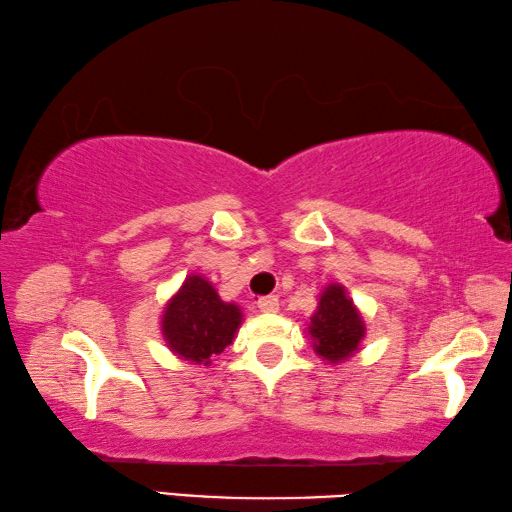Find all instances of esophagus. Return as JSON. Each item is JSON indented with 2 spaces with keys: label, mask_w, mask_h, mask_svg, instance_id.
Masks as SVG:
<instances>
[{
  "label": "esophagus",
  "mask_w": 512,
  "mask_h": 512,
  "mask_svg": "<svg viewBox=\"0 0 512 512\" xmlns=\"http://www.w3.org/2000/svg\"><path fill=\"white\" fill-rule=\"evenodd\" d=\"M257 307L259 311H264V314H275V311L280 309V300H277V296H264L257 300Z\"/></svg>",
  "instance_id": "obj_1"
}]
</instances>
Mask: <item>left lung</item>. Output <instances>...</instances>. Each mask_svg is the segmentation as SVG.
Returning a JSON list of instances; mask_svg holds the SVG:
<instances>
[{
  "mask_svg": "<svg viewBox=\"0 0 512 512\" xmlns=\"http://www.w3.org/2000/svg\"><path fill=\"white\" fill-rule=\"evenodd\" d=\"M309 334L318 357L329 363H341L359 350L366 325L341 284H329L320 293L318 309L309 318Z\"/></svg>",
  "mask_w": 512,
  "mask_h": 512,
  "instance_id": "left-lung-1",
  "label": "left lung"
}]
</instances>
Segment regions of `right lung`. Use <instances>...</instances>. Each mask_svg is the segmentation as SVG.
Instances as JSON below:
<instances>
[{
	"mask_svg": "<svg viewBox=\"0 0 512 512\" xmlns=\"http://www.w3.org/2000/svg\"><path fill=\"white\" fill-rule=\"evenodd\" d=\"M241 320V309L223 302L203 275H187L162 311V336L180 359L210 366L235 339Z\"/></svg>",
	"mask_w": 512,
	"mask_h": 512,
	"instance_id": "1",
	"label": "right lung"
}]
</instances>
